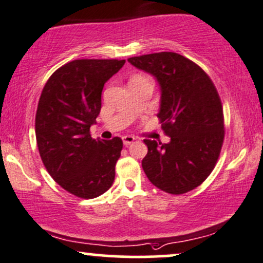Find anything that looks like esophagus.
Here are the masks:
<instances>
[{"label": "esophagus", "mask_w": 263, "mask_h": 263, "mask_svg": "<svg viewBox=\"0 0 263 263\" xmlns=\"http://www.w3.org/2000/svg\"><path fill=\"white\" fill-rule=\"evenodd\" d=\"M122 140H123V144H124L125 146H128V145L133 144V142L137 140V139L133 137V135H124V137L122 138Z\"/></svg>", "instance_id": "1"}]
</instances>
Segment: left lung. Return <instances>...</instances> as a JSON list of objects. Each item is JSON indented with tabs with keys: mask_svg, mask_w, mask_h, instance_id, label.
Segmentation results:
<instances>
[{
	"mask_svg": "<svg viewBox=\"0 0 263 263\" xmlns=\"http://www.w3.org/2000/svg\"><path fill=\"white\" fill-rule=\"evenodd\" d=\"M161 86L160 118L168 144L145 139L141 164L158 189L179 195L195 189L215 168L224 140L222 102L202 68L176 52L128 58Z\"/></svg>",
	"mask_w": 263,
	"mask_h": 263,
	"instance_id": "8db88e82",
	"label": "left lung"
}]
</instances>
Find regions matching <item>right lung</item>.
<instances>
[{
	"mask_svg": "<svg viewBox=\"0 0 263 263\" xmlns=\"http://www.w3.org/2000/svg\"><path fill=\"white\" fill-rule=\"evenodd\" d=\"M125 60H76L54 72L42 89L35 134L42 163L64 190L93 199L112 186L123 141L95 140L90 126L101 111L103 85Z\"/></svg>",
	"mask_w": 263,
	"mask_h": 263,
	"instance_id": "add662e5",
	"label": "right lung"
}]
</instances>
